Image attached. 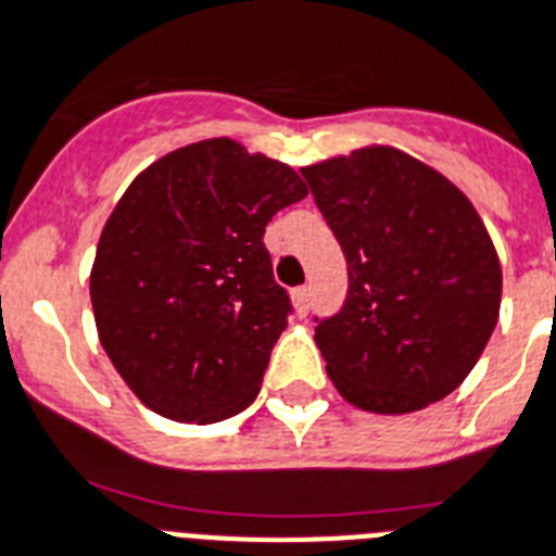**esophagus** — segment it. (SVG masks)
<instances>
[{"label":"esophagus","instance_id":"obj_1","mask_svg":"<svg viewBox=\"0 0 556 556\" xmlns=\"http://www.w3.org/2000/svg\"><path fill=\"white\" fill-rule=\"evenodd\" d=\"M293 308L300 311V314H305V311L311 308V291H308V288H296V291H293Z\"/></svg>","mask_w":556,"mask_h":556}]
</instances>
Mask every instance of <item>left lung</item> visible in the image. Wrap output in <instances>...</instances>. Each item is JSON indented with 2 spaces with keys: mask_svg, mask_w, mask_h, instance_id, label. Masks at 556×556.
<instances>
[{
  "mask_svg": "<svg viewBox=\"0 0 556 556\" xmlns=\"http://www.w3.org/2000/svg\"><path fill=\"white\" fill-rule=\"evenodd\" d=\"M300 170L349 263L345 305L314 331L333 388L388 417L448 396L489 345L503 300L497 248L477 207L394 146Z\"/></svg>",
  "mask_w": 556,
  "mask_h": 556,
  "instance_id": "8db88e82",
  "label": "left lung"
}]
</instances>
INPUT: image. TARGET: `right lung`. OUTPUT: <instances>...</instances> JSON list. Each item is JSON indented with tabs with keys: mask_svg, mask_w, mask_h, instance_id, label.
I'll list each match as a JSON object with an SVG mask.
<instances>
[{
	"mask_svg": "<svg viewBox=\"0 0 556 556\" xmlns=\"http://www.w3.org/2000/svg\"><path fill=\"white\" fill-rule=\"evenodd\" d=\"M305 197L291 165L228 137L176 148L137 174L99 237L90 305L139 403L191 426L254 403L291 308L265 225Z\"/></svg>",
	"mask_w": 556,
	"mask_h": 556,
	"instance_id": "add662e5",
	"label": "right lung"
}]
</instances>
